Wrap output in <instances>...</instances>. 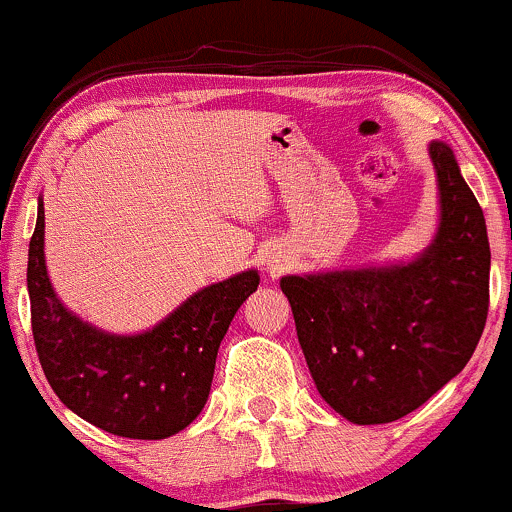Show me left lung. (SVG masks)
<instances>
[{
	"label": "left lung",
	"instance_id": "left-lung-1",
	"mask_svg": "<svg viewBox=\"0 0 512 512\" xmlns=\"http://www.w3.org/2000/svg\"><path fill=\"white\" fill-rule=\"evenodd\" d=\"M440 228L411 265L284 277L320 396L357 425L393 423L466 367L488 316L486 221L445 143H430Z\"/></svg>",
	"mask_w": 512,
	"mask_h": 512
}]
</instances>
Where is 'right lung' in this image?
<instances>
[{"label":"right lung","instance_id":"add662e5","mask_svg":"<svg viewBox=\"0 0 512 512\" xmlns=\"http://www.w3.org/2000/svg\"><path fill=\"white\" fill-rule=\"evenodd\" d=\"M43 204L28 245V296L50 389L87 423L131 440H165L206 406L216 355L235 311L260 284L255 269L196 291L143 335H109L58 301L43 257Z\"/></svg>","mask_w":512,"mask_h":512}]
</instances>
